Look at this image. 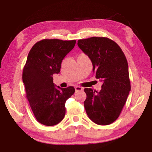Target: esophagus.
Listing matches in <instances>:
<instances>
[{"instance_id": "esophagus-1", "label": "esophagus", "mask_w": 152, "mask_h": 152, "mask_svg": "<svg viewBox=\"0 0 152 152\" xmlns=\"http://www.w3.org/2000/svg\"><path fill=\"white\" fill-rule=\"evenodd\" d=\"M75 90H76V92L80 91H82V88L79 86H75Z\"/></svg>"}]
</instances>
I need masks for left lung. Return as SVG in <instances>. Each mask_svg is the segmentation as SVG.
I'll use <instances>...</instances> for the list:
<instances>
[{"label":"left lung","instance_id":"left-lung-1","mask_svg":"<svg viewBox=\"0 0 152 152\" xmlns=\"http://www.w3.org/2000/svg\"><path fill=\"white\" fill-rule=\"evenodd\" d=\"M78 45L91 59L96 78L102 82L99 92L84 88L87 115L97 125L111 124L119 117L131 91L127 59L117 43L107 37L79 39Z\"/></svg>","mask_w":152,"mask_h":152}]
</instances>
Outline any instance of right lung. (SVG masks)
<instances>
[{"label": "right lung", "instance_id": "add662e5", "mask_svg": "<svg viewBox=\"0 0 152 152\" xmlns=\"http://www.w3.org/2000/svg\"><path fill=\"white\" fill-rule=\"evenodd\" d=\"M76 40L45 39L31 49L23 71L26 97L39 123L53 126L62 121L65 104L72 95L73 86L56 88L53 74L60 72L64 57L74 48Z\"/></svg>", "mask_w": 152, "mask_h": 152}]
</instances>
